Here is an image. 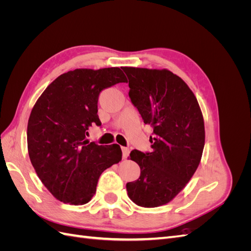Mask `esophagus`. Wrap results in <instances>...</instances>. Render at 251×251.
<instances>
[{
    "instance_id": "obj_1",
    "label": "esophagus",
    "mask_w": 251,
    "mask_h": 251,
    "mask_svg": "<svg viewBox=\"0 0 251 251\" xmlns=\"http://www.w3.org/2000/svg\"><path fill=\"white\" fill-rule=\"evenodd\" d=\"M121 151H123V157L127 158L128 154H130V150H128V148L123 147V148H121Z\"/></svg>"
}]
</instances>
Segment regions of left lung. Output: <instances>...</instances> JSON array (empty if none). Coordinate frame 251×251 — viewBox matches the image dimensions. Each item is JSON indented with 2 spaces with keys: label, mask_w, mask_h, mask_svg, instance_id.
Segmentation results:
<instances>
[{
  "label": "left lung",
  "mask_w": 251,
  "mask_h": 251,
  "mask_svg": "<svg viewBox=\"0 0 251 251\" xmlns=\"http://www.w3.org/2000/svg\"><path fill=\"white\" fill-rule=\"evenodd\" d=\"M123 70L133 105L154 130L151 151H131L140 176L127 182L126 191L139 206L157 207L173 200L198 168L205 142L202 112L192 90L171 71L133 67Z\"/></svg>",
  "instance_id": "left-lung-1"
}]
</instances>
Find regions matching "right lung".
Returning <instances> with one entry per match:
<instances>
[{"label": "right lung", "mask_w": 251, "mask_h": 251, "mask_svg": "<svg viewBox=\"0 0 251 251\" xmlns=\"http://www.w3.org/2000/svg\"><path fill=\"white\" fill-rule=\"evenodd\" d=\"M126 82L119 68L75 69L53 80L35 102L27 126L28 153L37 176L64 203H88L101 173L121 160L118 144L98 146L88 130L100 126L102 90Z\"/></svg>", "instance_id": "right-lung-1"}]
</instances>
